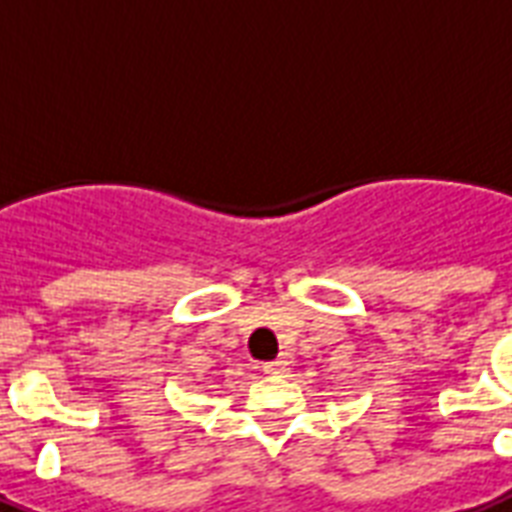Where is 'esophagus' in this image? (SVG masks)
Wrapping results in <instances>:
<instances>
[{
	"instance_id": "34e87169",
	"label": "esophagus",
	"mask_w": 512,
	"mask_h": 512,
	"mask_svg": "<svg viewBox=\"0 0 512 512\" xmlns=\"http://www.w3.org/2000/svg\"><path fill=\"white\" fill-rule=\"evenodd\" d=\"M264 374H275V376H283L288 374V360L277 358V360H269V363H264Z\"/></svg>"
}]
</instances>
